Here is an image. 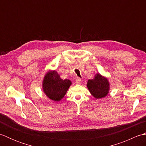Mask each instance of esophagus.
Wrapping results in <instances>:
<instances>
[{"label":"esophagus","mask_w":146,"mask_h":146,"mask_svg":"<svg viewBox=\"0 0 146 146\" xmlns=\"http://www.w3.org/2000/svg\"><path fill=\"white\" fill-rule=\"evenodd\" d=\"M76 83H77V84H81L82 83V80L81 78H78L76 80Z\"/></svg>","instance_id":"obj_1"}]
</instances>
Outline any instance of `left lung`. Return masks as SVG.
<instances>
[{"label":"left lung","instance_id":"obj_1","mask_svg":"<svg viewBox=\"0 0 146 146\" xmlns=\"http://www.w3.org/2000/svg\"><path fill=\"white\" fill-rule=\"evenodd\" d=\"M87 87L90 94L95 98L99 99L107 95L109 92L110 85L107 78L97 73L94 79L88 80Z\"/></svg>","mask_w":146,"mask_h":146}]
</instances>
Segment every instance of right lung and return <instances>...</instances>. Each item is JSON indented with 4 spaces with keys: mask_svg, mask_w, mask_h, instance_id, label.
<instances>
[{
    "mask_svg": "<svg viewBox=\"0 0 146 146\" xmlns=\"http://www.w3.org/2000/svg\"><path fill=\"white\" fill-rule=\"evenodd\" d=\"M70 80H63L56 71H48L42 81L43 92L47 97L54 102L60 101L71 85Z\"/></svg>",
    "mask_w": 146,
    "mask_h": 146,
    "instance_id": "right-lung-1",
    "label": "right lung"
}]
</instances>
